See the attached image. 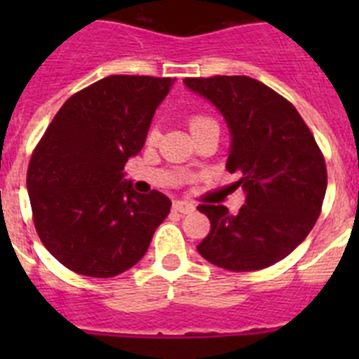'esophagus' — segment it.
Instances as JSON below:
<instances>
[{
	"instance_id": "obj_1",
	"label": "esophagus",
	"mask_w": 359,
	"mask_h": 359,
	"mask_svg": "<svg viewBox=\"0 0 359 359\" xmlns=\"http://www.w3.org/2000/svg\"><path fill=\"white\" fill-rule=\"evenodd\" d=\"M172 210L180 212V214H192L196 210V207L189 201H174L172 203Z\"/></svg>"
}]
</instances>
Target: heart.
Returning <instances> with one entry per match:
<instances>
[{
    "mask_svg": "<svg viewBox=\"0 0 359 359\" xmlns=\"http://www.w3.org/2000/svg\"><path fill=\"white\" fill-rule=\"evenodd\" d=\"M214 122L215 120L208 115H201V113H198V115H192L189 120L190 131L194 133V131H198V129L205 128V126H208V123H214ZM156 135H158L156 129H151V131H149V142L156 140Z\"/></svg>",
    "mask_w": 359,
    "mask_h": 359,
    "instance_id": "obj_1",
    "label": "heart"
}]
</instances>
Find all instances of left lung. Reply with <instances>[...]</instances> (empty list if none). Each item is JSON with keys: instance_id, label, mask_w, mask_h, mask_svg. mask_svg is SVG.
<instances>
[{"instance_id": "left-lung-1", "label": "left lung", "mask_w": 359, "mask_h": 359, "mask_svg": "<svg viewBox=\"0 0 359 359\" xmlns=\"http://www.w3.org/2000/svg\"><path fill=\"white\" fill-rule=\"evenodd\" d=\"M185 84L208 98L231 135L228 172L246 205L231 215L224 205H199L210 233L198 252L219 268L257 271L290 255L322 212L327 189L325 160L293 104L246 75L189 77Z\"/></svg>"}]
</instances>
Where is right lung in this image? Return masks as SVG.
<instances>
[{"instance_id": "right-lung-1", "label": "right lung", "mask_w": 359, "mask_h": 359, "mask_svg": "<svg viewBox=\"0 0 359 359\" xmlns=\"http://www.w3.org/2000/svg\"><path fill=\"white\" fill-rule=\"evenodd\" d=\"M169 77L109 75L62 104L32 152L27 187L37 236L79 275L109 278L133 268L170 212L158 190L122 182L142 151Z\"/></svg>"}]
</instances>
